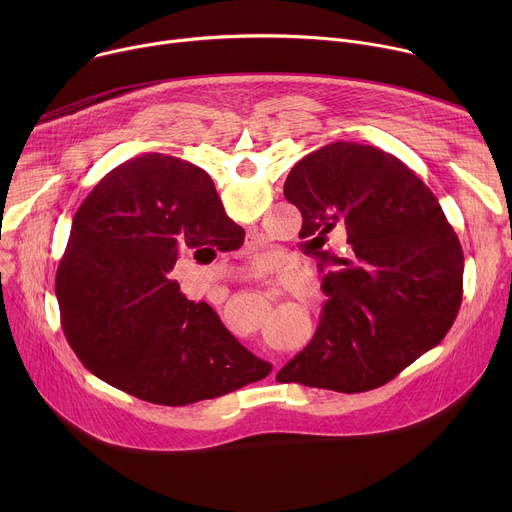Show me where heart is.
<instances>
[{
  "mask_svg": "<svg viewBox=\"0 0 512 512\" xmlns=\"http://www.w3.org/2000/svg\"><path fill=\"white\" fill-rule=\"evenodd\" d=\"M277 344H285V342H283V340H277Z\"/></svg>",
  "mask_w": 512,
  "mask_h": 512,
  "instance_id": "b5f03b06",
  "label": "heart"
}]
</instances>
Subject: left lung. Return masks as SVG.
<instances>
[{"label":"left lung","instance_id":"1","mask_svg":"<svg viewBox=\"0 0 512 512\" xmlns=\"http://www.w3.org/2000/svg\"><path fill=\"white\" fill-rule=\"evenodd\" d=\"M330 298L312 342L279 383L362 393L395 379L452 328L464 255L433 192L395 156L356 141L308 154L287 174ZM338 230L345 249L324 250Z\"/></svg>","mask_w":512,"mask_h":512}]
</instances>
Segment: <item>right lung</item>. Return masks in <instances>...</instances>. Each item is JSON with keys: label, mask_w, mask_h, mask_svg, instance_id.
<instances>
[{"label": "right lung", "mask_w": 512, "mask_h": 512, "mask_svg": "<svg viewBox=\"0 0 512 512\" xmlns=\"http://www.w3.org/2000/svg\"><path fill=\"white\" fill-rule=\"evenodd\" d=\"M243 239L204 170L148 154L109 172L72 218L56 271L62 330L85 369L170 407L265 379L271 364L168 277L188 249Z\"/></svg>", "instance_id": "add662e5"}]
</instances>
